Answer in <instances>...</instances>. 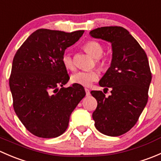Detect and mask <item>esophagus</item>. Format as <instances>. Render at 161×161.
Returning <instances> with one entry per match:
<instances>
[{"label": "esophagus", "instance_id": "obj_1", "mask_svg": "<svg viewBox=\"0 0 161 161\" xmlns=\"http://www.w3.org/2000/svg\"><path fill=\"white\" fill-rule=\"evenodd\" d=\"M85 91H86V94L87 97L90 95V90H88V89H85Z\"/></svg>", "mask_w": 161, "mask_h": 161}]
</instances>
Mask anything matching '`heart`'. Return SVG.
Listing matches in <instances>:
<instances>
[{
    "mask_svg": "<svg viewBox=\"0 0 161 161\" xmlns=\"http://www.w3.org/2000/svg\"><path fill=\"white\" fill-rule=\"evenodd\" d=\"M84 49L94 58H100L103 53V47L96 41H89L84 45ZM61 61L65 69L73 70L75 69V63L72 56L69 51H65L61 57ZM99 64L101 68L106 67L107 62L105 61H100ZM99 78L98 71L95 70L79 71L73 74L71 77L72 83L78 84L82 86H90L93 82L97 81Z\"/></svg>",
    "mask_w": 161,
    "mask_h": 161,
    "instance_id": "obj_1",
    "label": "heart"
}]
</instances>
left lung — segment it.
<instances>
[{
    "instance_id": "8db88e82",
    "label": "left lung",
    "mask_w": 161,
    "mask_h": 161,
    "mask_svg": "<svg viewBox=\"0 0 161 161\" xmlns=\"http://www.w3.org/2000/svg\"><path fill=\"white\" fill-rule=\"evenodd\" d=\"M90 35L111 43V66L99 82L111 88L108 97L102 91H91L97 100L92 113L95 127L109 136H118L136 125L148 100L152 75L148 58L136 39L123 27L104 26Z\"/></svg>"
}]
</instances>
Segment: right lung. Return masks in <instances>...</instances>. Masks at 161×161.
Masks as SVG:
<instances>
[{"instance_id":"1","label":"right lung","mask_w":161,"mask_h":161,"mask_svg":"<svg viewBox=\"0 0 161 161\" xmlns=\"http://www.w3.org/2000/svg\"><path fill=\"white\" fill-rule=\"evenodd\" d=\"M83 32L40 29L31 34L14 55L9 79L13 107L34 136L49 139L62 135L71 114L86 96L82 86L63 87L70 78L61 61L65 50Z\"/></svg>"}]
</instances>
